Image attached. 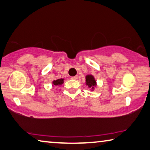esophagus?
Returning <instances> with one entry per match:
<instances>
[{
  "label": "esophagus",
  "instance_id": "esophagus-1",
  "mask_svg": "<svg viewBox=\"0 0 150 150\" xmlns=\"http://www.w3.org/2000/svg\"><path fill=\"white\" fill-rule=\"evenodd\" d=\"M70 78H71V79H72V80H76L78 78V76H72V77H71Z\"/></svg>",
  "mask_w": 150,
  "mask_h": 150
}]
</instances>
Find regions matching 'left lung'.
Instances as JSON below:
<instances>
[{"label": "left lung", "instance_id": "left-lung-1", "mask_svg": "<svg viewBox=\"0 0 150 150\" xmlns=\"http://www.w3.org/2000/svg\"><path fill=\"white\" fill-rule=\"evenodd\" d=\"M86 83L88 86V88H91V90H94V88L97 85L96 81L92 75H87L86 76Z\"/></svg>", "mask_w": 150, "mask_h": 150}]
</instances>
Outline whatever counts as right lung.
Segmentation results:
<instances>
[{"label":"right lung","instance_id":"right-lung-1","mask_svg":"<svg viewBox=\"0 0 150 150\" xmlns=\"http://www.w3.org/2000/svg\"><path fill=\"white\" fill-rule=\"evenodd\" d=\"M63 83H64V79L60 78V79L54 80L53 82H52V84L54 86H60V85H62Z\"/></svg>","mask_w":150,"mask_h":150}]
</instances>
